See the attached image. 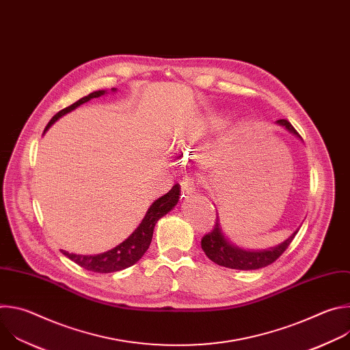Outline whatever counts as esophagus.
Segmentation results:
<instances>
[{
	"label": "esophagus",
	"mask_w": 350,
	"mask_h": 350,
	"mask_svg": "<svg viewBox=\"0 0 350 350\" xmlns=\"http://www.w3.org/2000/svg\"><path fill=\"white\" fill-rule=\"evenodd\" d=\"M199 184V178L196 176H185L181 180V191L184 196L192 195L196 191V187Z\"/></svg>",
	"instance_id": "34e87169"
}]
</instances>
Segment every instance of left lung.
I'll return each mask as SVG.
<instances>
[{
	"label": "left lung",
	"instance_id": "obj_1",
	"mask_svg": "<svg viewBox=\"0 0 350 350\" xmlns=\"http://www.w3.org/2000/svg\"><path fill=\"white\" fill-rule=\"evenodd\" d=\"M277 123L286 127L293 134H297V131L293 129V126L288 120L280 119V120H277ZM296 232L297 231H295L280 246L270 249V251L247 252V251H242V249H239V247L232 246L224 238L221 228H220L219 219H216V223H215L212 231L208 232L202 238L201 245H202V249L206 254V256L219 266L235 269V270H258V269H262V267H266V266L274 263L286 251V247L293 241Z\"/></svg>",
	"mask_w": 350,
	"mask_h": 350
}]
</instances>
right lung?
<instances>
[{
  "mask_svg": "<svg viewBox=\"0 0 350 350\" xmlns=\"http://www.w3.org/2000/svg\"><path fill=\"white\" fill-rule=\"evenodd\" d=\"M112 90H115V88H112ZM104 94H105L104 90H99V91H94V92L88 94L87 96H83L81 99H79V101H76L70 107L59 111L51 120H49L45 130L51 127V124L55 123L61 116H64L68 112L76 109L77 107L85 104L87 101H90L91 98H98ZM178 199H180V185L176 184L166 195L157 199V201L151 205V208L148 209L145 217L142 219L141 224L135 228V231L126 241H123L120 245H118L116 247L111 249V251H108L105 254H99L95 256L75 255V254H69L66 251H62V254L65 256H68L70 260H73L75 263H77L80 267L94 271V273H113V271L124 270V269L135 265L144 256L146 249L149 247V245H151L157 221L161 217H163L166 213H169L177 205Z\"/></svg>",
  "mask_w": 350,
  "mask_h": 350,
  "instance_id": "obj_1",
  "label": "right lung"
}]
</instances>
